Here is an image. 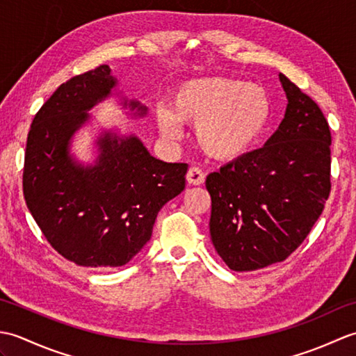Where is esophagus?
<instances>
[{
  "instance_id": "34e87169",
  "label": "esophagus",
  "mask_w": 356,
  "mask_h": 356,
  "mask_svg": "<svg viewBox=\"0 0 356 356\" xmlns=\"http://www.w3.org/2000/svg\"><path fill=\"white\" fill-rule=\"evenodd\" d=\"M186 182L190 185H202L205 182V172H203L199 166H191L186 172Z\"/></svg>"
}]
</instances>
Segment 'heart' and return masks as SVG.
<instances>
[{
    "mask_svg": "<svg viewBox=\"0 0 356 356\" xmlns=\"http://www.w3.org/2000/svg\"><path fill=\"white\" fill-rule=\"evenodd\" d=\"M270 111V97L259 84L226 76L195 78L177 87L171 108H157V127L165 139L176 140L182 122L195 124V140L203 153L232 161L260 139Z\"/></svg>",
    "mask_w": 356,
    "mask_h": 356,
    "instance_id": "obj_1",
    "label": "heart"
}]
</instances>
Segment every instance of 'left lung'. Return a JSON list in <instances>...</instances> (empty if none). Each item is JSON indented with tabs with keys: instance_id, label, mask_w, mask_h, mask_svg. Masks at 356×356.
<instances>
[{
	"instance_id": "left-lung-1",
	"label": "left lung",
	"mask_w": 356,
	"mask_h": 356,
	"mask_svg": "<svg viewBox=\"0 0 356 356\" xmlns=\"http://www.w3.org/2000/svg\"><path fill=\"white\" fill-rule=\"evenodd\" d=\"M287 107L259 149L207 177L209 232L237 272L286 260L303 243L330 194L329 124L311 96L280 73Z\"/></svg>"
}]
</instances>
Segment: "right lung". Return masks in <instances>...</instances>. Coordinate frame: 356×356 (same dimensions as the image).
I'll return each mask as SVG.
<instances>
[{
  "instance_id": "right-lung-1",
  "label": "right lung",
  "mask_w": 356,
  "mask_h": 356,
  "mask_svg": "<svg viewBox=\"0 0 356 356\" xmlns=\"http://www.w3.org/2000/svg\"><path fill=\"white\" fill-rule=\"evenodd\" d=\"M116 79L108 65L73 76L33 118L27 136L22 191L51 248L79 266H124L151 238L157 213L184 191L186 163L153 157L136 136L105 131L95 165L70 156L69 140L105 99ZM139 116L147 108L124 102Z\"/></svg>"
}]
</instances>
